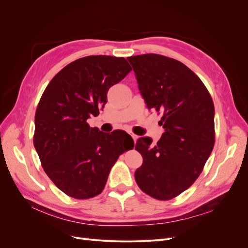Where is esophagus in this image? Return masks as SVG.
I'll use <instances>...</instances> for the list:
<instances>
[{"label": "esophagus", "mask_w": 248, "mask_h": 248, "mask_svg": "<svg viewBox=\"0 0 248 248\" xmlns=\"http://www.w3.org/2000/svg\"><path fill=\"white\" fill-rule=\"evenodd\" d=\"M130 134V136H131V138H132V140H134V142H136V140H138V136H137V134H134V133H132V132H130L129 133Z\"/></svg>", "instance_id": "34e87169"}]
</instances>
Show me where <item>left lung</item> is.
Wrapping results in <instances>:
<instances>
[{"instance_id":"8db88e82","label":"left lung","mask_w":248,"mask_h":248,"mask_svg":"<svg viewBox=\"0 0 248 248\" xmlns=\"http://www.w3.org/2000/svg\"><path fill=\"white\" fill-rule=\"evenodd\" d=\"M127 60L148 108L162 112L164 128L155 146L150 138L138 140L142 164L134 177L150 197L168 201L189 188L212 152L213 100L197 74L177 60L155 54Z\"/></svg>"}]
</instances>
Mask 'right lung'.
<instances>
[{"mask_svg": "<svg viewBox=\"0 0 248 248\" xmlns=\"http://www.w3.org/2000/svg\"><path fill=\"white\" fill-rule=\"evenodd\" d=\"M130 71L124 58L89 56L64 67L44 90L35 114L34 147L44 171L67 196H98L119 156L133 148L125 131L109 134L87 123L104 108L108 89Z\"/></svg>", "mask_w": 248, "mask_h": 248, "instance_id": "add662e5", "label": "right lung"}]
</instances>
